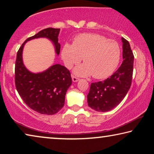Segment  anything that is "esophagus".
Wrapping results in <instances>:
<instances>
[{
    "mask_svg": "<svg viewBox=\"0 0 154 154\" xmlns=\"http://www.w3.org/2000/svg\"><path fill=\"white\" fill-rule=\"evenodd\" d=\"M72 82H77L79 80V78L73 76V75H72Z\"/></svg>",
    "mask_w": 154,
    "mask_h": 154,
    "instance_id": "34e87169",
    "label": "esophagus"
}]
</instances>
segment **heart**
<instances>
[{
  "label": "heart",
  "instance_id": "heart-1",
  "mask_svg": "<svg viewBox=\"0 0 154 154\" xmlns=\"http://www.w3.org/2000/svg\"><path fill=\"white\" fill-rule=\"evenodd\" d=\"M62 59L68 69L83 60L75 67L77 76L105 79L118 67L121 56L118 43L97 34H82L77 36L73 44L65 43L61 51Z\"/></svg>",
  "mask_w": 154,
  "mask_h": 154
}]
</instances>
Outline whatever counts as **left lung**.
I'll use <instances>...</instances> for the list:
<instances>
[{
  "label": "left lung",
  "instance_id": "8db88e82",
  "mask_svg": "<svg viewBox=\"0 0 154 154\" xmlns=\"http://www.w3.org/2000/svg\"><path fill=\"white\" fill-rule=\"evenodd\" d=\"M123 62L119 69L103 82L92 83L87 96L88 106L98 112L111 111L120 103L131 85L134 55L128 41L122 37Z\"/></svg>",
  "mask_w": 154,
  "mask_h": 154
}]
</instances>
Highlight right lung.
Here are the masks:
<instances>
[{
	"label": "right lung",
	"instance_id": "right-lung-1",
	"mask_svg": "<svg viewBox=\"0 0 154 154\" xmlns=\"http://www.w3.org/2000/svg\"><path fill=\"white\" fill-rule=\"evenodd\" d=\"M60 28H48L28 38L18 50L15 68V87L24 102L32 110L44 115H54L64 105L65 95L72 84L71 73L61 64L51 66L45 71L32 72L27 69L23 62L22 53L28 41L46 38L54 44L59 55L60 44L58 43Z\"/></svg>",
	"mask_w": 154,
	"mask_h": 154
}]
</instances>
